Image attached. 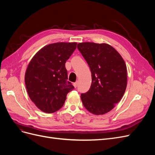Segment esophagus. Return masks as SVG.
<instances>
[{
    "instance_id": "34e87169",
    "label": "esophagus",
    "mask_w": 155,
    "mask_h": 155,
    "mask_svg": "<svg viewBox=\"0 0 155 155\" xmlns=\"http://www.w3.org/2000/svg\"><path fill=\"white\" fill-rule=\"evenodd\" d=\"M73 85H74V87L75 88H76V87H77V86H78V82H75V83H74Z\"/></svg>"
}]
</instances>
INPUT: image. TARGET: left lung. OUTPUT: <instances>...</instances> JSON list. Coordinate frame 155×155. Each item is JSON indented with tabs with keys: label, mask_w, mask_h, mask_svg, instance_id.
Instances as JSON below:
<instances>
[{
	"label": "left lung",
	"mask_w": 155,
	"mask_h": 155,
	"mask_svg": "<svg viewBox=\"0 0 155 155\" xmlns=\"http://www.w3.org/2000/svg\"><path fill=\"white\" fill-rule=\"evenodd\" d=\"M78 48L92 74L89 91L81 95L85 109L95 115L110 111L122 98L127 84L126 64L114 48L107 43L85 42Z\"/></svg>",
	"instance_id": "8db88e82"
}]
</instances>
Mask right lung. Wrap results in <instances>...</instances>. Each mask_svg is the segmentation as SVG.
<instances>
[{
	"mask_svg": "<svg viewBox=\"0 0 155 155\" xmlns=\"http://www.w3.org/2000/svg\"><path fill=\"white\" fill-rule=\"evenodd\" d=\"M77 43H55L45 46L28 65L25 81L30 100L46 113H53L64 105L74 88L68 81L65 63L76 48Z\"/></svg>",
	"mask_w": 155,
	"mask_h": 155,
	"instance_id": "1",
	"label": "right lung"
}]
</instances>
